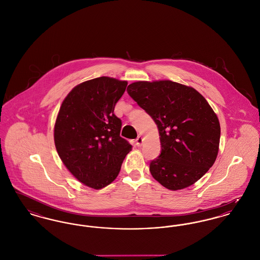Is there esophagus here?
<instances>
[{"mask_svg":"<svg viewBox=\"0 0 260 260\" xmlns=\"http://www.w3.org/2000/svg\"><path fill=\"white\" fill-rule=\"evenodd\" d=\"M142 142H143V138L142 137H138V138L136 139V144L138 146H141L142 145Z\"/></svg>","mask_w":260,"mask_h":260,"instance_id":"34e87169","label":"esophagus"}]
</instances>
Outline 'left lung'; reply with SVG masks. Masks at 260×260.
I'll use <instances>...</instances> for the list:
<instances>
[{"label":"left lung","mask_w":260,"mask_h":260,"mask_svg":"<svg viewBox=\"0 0 260 260\" xmlns=\"http://www.w3.org/2000/svg\"><path fill=\"white\" fill-rule=\"evenodd\" d=\"M126 91L159 131L161 153L149 165L153 178L171 190L198 182L216 160L221 133L205 98L171 80L134 82Z\"/></svg>","instance_id":"obj_1"}]
</instances>
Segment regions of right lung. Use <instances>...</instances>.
Segmentation results:
<instances>
[{"label":"right lung","instance_id":"obj_1","mask_svg":"<svg viewBox=\"0 0 260 260\" xmlns=\"http://www.w3.org/2000/svg\"><path fill=\"white\" fill-rule=\"evenodd\" d=\"M126 85L107 77L82 82L64 98L56 120L54 139L62 163L94 189L118 177L133 147L120 137L122 121L114 114Z\"/></svg>","mask_w":260,"mask_h":260}]
</instances>
